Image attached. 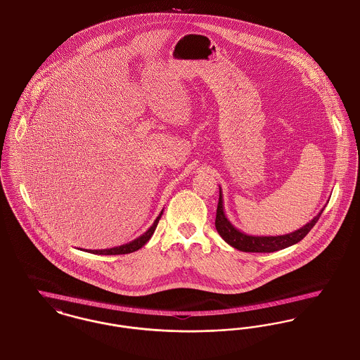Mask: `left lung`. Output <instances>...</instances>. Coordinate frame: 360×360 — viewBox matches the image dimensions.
Masks as SVG:
<instances>
[{
	"label": "left lung",
	"instance_id": "8db88e82",
	"mask_svg": "<svg viewBox=\"0 0 360 360\" xmlns=\"http://www.w3.org/2000/svg\"><path fill=\"white\" fill-rule=\"evenodd\" d=\"M325 207L321 210V212L312 219L304 224L303 227L297 229L293 233L283 234V236H249L243 231H240L237 227L231 224V221L227 219L224 215L223 208V195H221V188H219V202L217 208V219H215V227L219 233L221 238L231 245L233 248L243 250V252H276L279 249L288 248L299 241H302L305 236L309 233V230L315 226V223L321 218Z\"/></svg>",
	"mask_w": 360,
	"mask_h": 360
}]
</instances>
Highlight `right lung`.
<instances>
[{"label":"right lung","mask_w":360,"mask_h":360,"mask_svg":"<svg viewBox=\"0 0 360 360\" xmlns=\"http://www.w3.org/2000/svg\"><path fill=\"white\" fill-rule=\"evenodd\" d=\"M162 215H163V211L159 214V217L155 219L153 224H152L142 236H139V238L133 240V241L129 243V244H124V245H120V247H115V248L96 249V250H86V252H91V253H94V255H126V253L136 252V250H139V248H142V247L150 240V237L153 236V233H155V230H156V227H158V223L160 221Z\"/></svg>","instance_id":"1"}]
</instances>
